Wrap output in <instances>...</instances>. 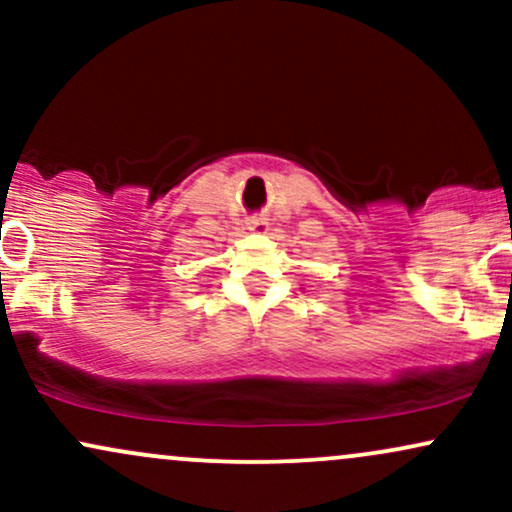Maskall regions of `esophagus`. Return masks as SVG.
I'll use <instances>...</instances> for the list:
<instances>
[{
    "label": "esophagus",
    "instance_id": "obj_1",
    "mask_svg": "<svg viewBox=\"0 0 512 512\" xmlns=\"http://www.w3.org/2000/svg\"><path fill=\"white\" fill-rule=\"evenodd\" d=\"M250 231L252 233H267L269 231L267 219H250Z\"/></svg>",
    "mask_w": 512,
    "mask_h": 512
}]
</instances>
